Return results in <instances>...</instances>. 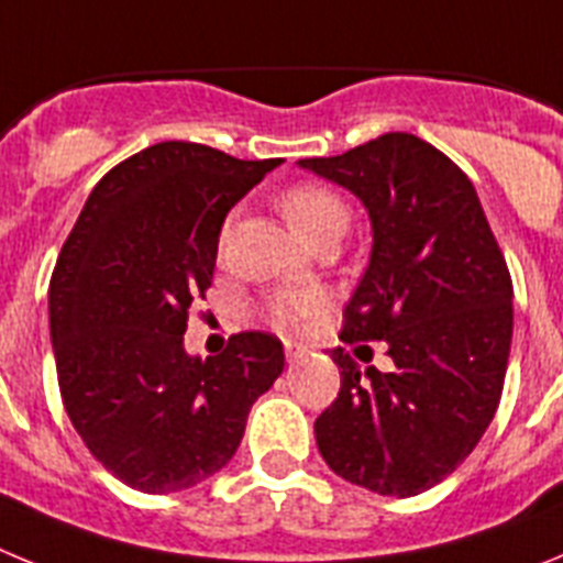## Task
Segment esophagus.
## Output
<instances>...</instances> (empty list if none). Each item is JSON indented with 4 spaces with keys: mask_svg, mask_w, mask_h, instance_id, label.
Wrapping results in <instances>:
<instances>
[{
    "mask_svg": "<svg viewBox=\"0 0 563 563\" xmlns=\"http://www.w3.org/2000/svg\"><path fill=\"white\" fill-rule=\"evenodd\" d=\"M285 355H287V363H296L298 357L307 355V346H305V343H298V341H287L285 343Z\"/></svg>",
    "mask_w": 563,
    "mask_h": 563,
    "instance_id": "obj_1",
    "label": "esophagus"
}]
</instances>
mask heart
<instances>
[{
	"label": "heart",
	"mask_w": 563,
	"mask_h": 563,
	"mask_svg": "<svg viewBox=\"0 0 563 563\" xmlns=\"http://www.w3.org/2000/svg\"><path fill=\"white\" fill-rule=\"evenodd\" d=\"M278 208L285 213L290 225L296 228L305 239H312L324 228L341 225L346 228V202L338 197L332 188L316 186V183H301V186L287 188L278 197ZM228 239V228L222 233V242ZM324 307V296L318 290H301V292H282L273 296L265 307V316L273 327L287 330V327H298L318 316Z\"/></svg>",
	"instance_id": "1"
}]
</instances>
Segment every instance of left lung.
<instances>
[{
  "label": "left lung",
  "instance_id": "1",
  "mask_svg": "<svg viewBox=\"0 0 563 563\" xmlns=\"http://www.w3.org/2000/svg\"><path fill=\"white\" fill-rule=\"evenodd\" d=\"M298 166L369 211V267L341 341H386L391 357L389 372L361 369L332 350L341 391L316 420L318 451L352 485L417 496L454 474L494 420L514 338L510 271L474 183L415 134Z\"/></svg>",
  "mask_w": 563,
  "mask_h": 563
}]
</instances>
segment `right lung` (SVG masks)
Here are the masks:
<instances>
[{"instance_id": "obj_1", "label": "right lung", "mask_w": 563, "mask_h": 563, "mask_svg": "<svg viewBox=\"0 0 563 563\" xmlns=\"http://www.w3.org/2000/svg\"><path fill=\"white\" fill-rule=\"evenodd\" d=\"M278 163L186 141L143 148L103 174L58 253L49 338L64 409L134 490L177 494L222 471L285 369L271 332L231 335L206 361L183 346L228 211Z\"/></svg>"}]
</instances>
